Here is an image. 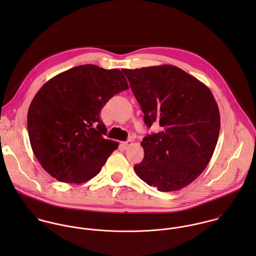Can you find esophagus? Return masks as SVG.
Returning a JSON list of instances; mask_svg holds the SVG:
<instances>
[{
    "label": "esophagus",
    "mask_w": 256,
    "mask_h": 256,
    "mask_svg": "<svg viewBox=\"0 0 256 256\" xmlns=\"http://www.w3.org/2000/svg\"><path fill=\"white\" fill-rule=\"evenodd\" d=\"M132 145H133V141H132V140H128V141L123 142V143L121 144V146H122V148H123L124 150H127L129 146H132Z\"/></svg>",
    "instance_id": "1"
}]
</instances>
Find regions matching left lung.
I'll return each instance as SVG.
<instances>
[{
  "mask_svg": "<svg viewBox=\"0 0 256 256\" xmlns=\"http://www.w3.org/2000/svg\"><path fill=\"white\" fill-rule=\"evenodd\" d=\"M141 106L148 127L162 131L146 135L144 160L137 176L162 192L193 182L209 164L218 142L220 112L210 88L172 65L122 69Z\"/></svg>",
  "mask_w": 256,
  "mask_h": 256,
  "instance_id": "obj_1",
  "label": "left lung"
}]
</instances>
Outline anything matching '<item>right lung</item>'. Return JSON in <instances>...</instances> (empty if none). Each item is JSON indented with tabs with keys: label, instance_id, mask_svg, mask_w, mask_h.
<instances>
[{
	"label": "right lung",
	"instance_id": "obj_1",
	"mask_svg": "<svg viewBox=\"0 0 256 256\" xmlns=\"http://www.w3.org/2000/svg\"><path fill=\"white\" fill-rule=\"evenodd\" d=\"M128 88L120 70L96 65L74 67L46 82L28 113L32 148L44 170L61 182L94 178L119 145L104 138L100 111Z\"/></svg>",
	"mask_w": 256,
	"mask_h": 256
}]
</instances>
